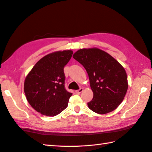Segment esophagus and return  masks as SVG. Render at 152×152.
<instances>
[{
  "label": "esophagus",
  "instance_id": "1",
  "mask_svg": "<svg viewBox=\"0 0 152 152\" xmlns=\"http://www.w3.org/2000/svg\"><path fill=\"white\" fill-rule=\"evenodd\" d=\"M83 91V88H80V89H78V90H76L75 93H77V94H80V93H81Z\"/></svg>",
  "mask_w": 152,
  "mask_h": 152
}]
</instances>
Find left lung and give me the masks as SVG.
<instances>
[{"instance_id":"obj_1","label":"left lung","mask_w":152,"mask_h":152,"mask_svg":"<svg viewBox=\"0 0 152 152\" xmlns=\"http://www.w3.org/2000/svg\"><path fill=\"white\" fill-rule=\"evenodd\" d=\"M73 58L88 74L93 98L88 103L99 114L114 111L121 104L128 89L127 76L121 64L106 51L97 48H83Z\"/></svg>"}]
</instances>
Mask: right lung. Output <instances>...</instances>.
Masks as SVG:
<instances>
[{"mask_svg":"<svg viewBox=\"0 0 152 152\" xmlns=\"http://www.w3.org/2000/svg\"><path fill=\"white\" fill-rule=\"evenodd\" d=\"M72 53L69 50L46 55L35 64L25 78L24 92L27 101L41 114L53 117L68 106L72 93L64 88L63 69Z\"/></svg>","mask_w":152,"mask_h":152,"instance_id":"add662e5","label":"right lung"}]
</instances>
